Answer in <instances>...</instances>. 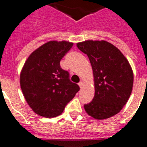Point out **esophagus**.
Wrapping results in <instances>:
<instances>
[{
    "label": "esophagus",
    "mask_w": 147,
    "mask_h": 147,
    "mask_svg": "<svg viewBox=\"0 0 147 147\" xmlns=\"http://www.w3.org/2000/svg\"><path fill=\"white\" fill-rule=\"evenodd\" d=\"M78 85H79V86L80 87V88H82V86H83V82H79V84H78Z\"/></svg>",
    "instance_id": "1"
}]
</instances>
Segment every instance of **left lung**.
<instances>
[{
	"mask_svg": "<svg viewBox=\"0 0 147 147\" xmlns=\"http://www.w3.org/2000/svg\"><path fill=\"white\" fill-rule=\"evenodd\" d=\"M76 46L88 55L94 77V98L85 105V111L98 120L112 117L132 93L134 77L129 62L119 49L105 40H86Z\"/></svg>",
	"mask_w": 147,
	"mask_h": 147,
	"instance_id": "1",
	"label": "left lung"
}]
</instances>
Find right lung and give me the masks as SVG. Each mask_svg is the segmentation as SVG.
<instances>
[{"mask_svg":"<svg viewBox=\"0 0 147 147\" xmlns=\"http://www.w3.org/2000/svg\"><path fill=\"white\" fill-rule=\"evenodd\" d=\"M67 41H49L30 54L22 68L20 88L30 107L45 118L60 115L80 90L60 60L72 48Z\"/></svg>","mask_w":147,"mask_h":147,"instance_id":"obj_1","label":"right lung"}]
</instances>
